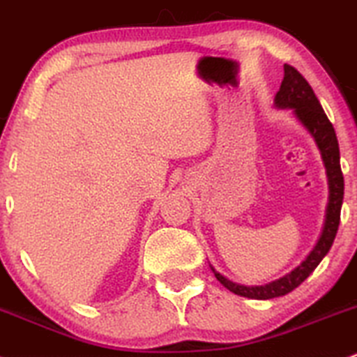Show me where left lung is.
<instances>
[{"instance_id":"8db88e82","label":"left lung","mask_w":357,"mask_h":357,"mask_svg":"<svg viewBox=\"0 0 357 357\" xmlns=\"http://www.w3.org/2000/svg\"><path fill=\"white\" fill-rule=\"evenodd\" d=\"M275 108L280 110H291L294 113L296 120L307 130L309 135L314 138L317 149L321 152V158L324 162L326 175H328L329 185V200L326 207V219L324 227L319 238H317L314 249L309 252L296 269H292L289 274L278 280H272L264 286H242V284L232 282L227 278L217 272L211 266V269L215 274V278L224 287H227L234 294L249 297V299H274V297L286 296L296 287H299L312 271L319 266V262L329 252L334 238H336L339 220H341V207L342 199H344V177L341 172V157H339V144L336 132H334L333 123H331L324 110H322L319 100L307 83L303 75L297 71L294 66L284 65V79L280 83L279 91L274 98Z\"/></svg>"}]
</instances>
